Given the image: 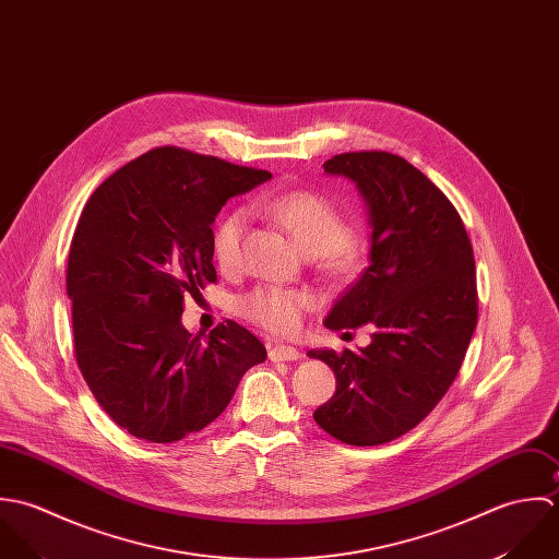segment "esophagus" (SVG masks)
Listing matches in <instances>:
<instances>
[{"label":"esophagus","mask_w":559,"mask_h":559,"mask_svg":"<svg viewBox=\"0 0 559 559\" xmlns=\"http://www.w3.org/2000/svg\"><path fill=\"white\" fill-rule=\"evenodd\" d=\"M267 356H270L272 362H283V360H298V358H302V354H300L296 347H292V345H272L270 352H267Z\"/></svg>","instance_id":"obj_1"}]
</instances>
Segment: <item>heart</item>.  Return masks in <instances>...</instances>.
<instances>
[{
	"label": "heart",
	"mask_w": 559,
	"mask_h": 559,
	"mask_svg": "<svg viewBox=\"0 0 559 559\" xmlns=\"http://www.w3.org/2000/svg\"><path fill=\"white\" fill-rule=\"evenodd\" d=\"M274 221L283 224L307 254H318L324 267L335 274H347L358 265V246L347 230V223L335 205L316 192H287L261 203ZM246 230V212L233 210L224 214L212 235L214 259L221 267H233L239 261L241 237ZM313 307V296L300 289L257 287L239 298V313L272 331L292 333L300 326L302 313Z\"/></svg>",
	"instance_id": "b5f03b06"
}]
</instances>
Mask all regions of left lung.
I'll use <instances>...</instances> for the list:
<instances>
[{"label":"left lung","instance_id":"obj_1","mask_svg":"<svg viewBox=\"0 0 559 559\" xmlns=\"http://www.w3.org/2000/svg\"><path fill=\"white\" fill-rule=\"evenodd\" d=\"M324 173L356 183L371 228L369 265L324 324L373 335L358 352H309L336 378L313 419L341 443L382 445L421 424L460 371L477 324L473 248L445 194L404 157L341 153Z\"/></svg>","mask_w":559,"mask_h":559}]
</instances>
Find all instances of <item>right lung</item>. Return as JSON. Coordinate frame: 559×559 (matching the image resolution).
<instances>
[{"label": "right lung", "instance_id": "right-lung-1", "mask_svg": "<svg viewBox=\"0 0 559 559\" xmlns=\"http://www.w3.org/2000/svg\"><path fill=\"white\" fill-rule=\"evenodd\" d=\"M272 179L218 157L153 148L118 168L75 228L67 294L80 371L114 424L151 443L201 432L228 406L263 343L226 320L192 335L186 294L216 281L212 224L226 201Z\"/></svg>", "mask_w": 559, "mask_h": 559}]
</instances>
